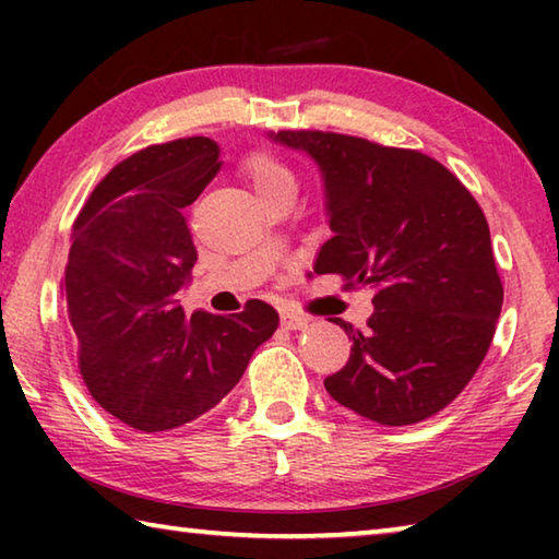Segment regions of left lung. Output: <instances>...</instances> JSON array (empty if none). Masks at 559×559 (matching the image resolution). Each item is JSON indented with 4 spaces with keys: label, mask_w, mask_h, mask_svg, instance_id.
Masks as SVG:
<instances>
[{
    "label": "left lung",
    "mask_w": 559,
    "mask_h": 559,
    "mask_svg": "<svg viewBox=\"0 0 559 559\" xmlns=\"http://www.w3.org/2000/svg\"><path fill=\"white\" fill-rule=\"evenodd\" d=\"M212 138H182L122 159L73 226L63 278L79 370L103 409L153 433L194 421L236 384L278 313L185 308L197 249L185 206L219 175Z\"/></svg>",
    "instance_id": "obj_1"
}]
</instances>
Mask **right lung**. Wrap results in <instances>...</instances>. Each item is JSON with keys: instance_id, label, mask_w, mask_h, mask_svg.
<instances>
[{"instance_id": "right-lung-1", "label": "right lung", "mask_w": 559, "mask_h": 559, "mask_svg": "<svg viewBox=\"0 0 559 559\" xmlns=\"http://www.w3.org/2000/svg\"><path fill=\"white\" fill-rule=\"evenodd\" d=\"M316 159L333 236L316 273L374 290V313L325 390L386 427L416 424L461 394L486 357L503 306L490 231L471 192L414 150L337 132H290Z\"/></svg>"}]
</instances>
